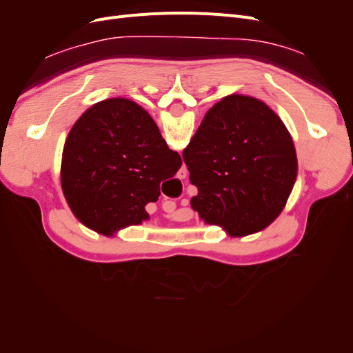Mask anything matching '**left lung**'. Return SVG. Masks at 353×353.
<instances>
[{"instance_id":"obj_1","label":"left lung","mask_w":353,"mask_h":353,"mask_svg":"<svg viewBox=\"0 0 353 353\" xmlns=\"http://www.w3.org/2000/svg\"><path fill=\"white\" fill-rule=\"evenodd\" d=\"M183 159L199 191L191 208L234 237L268 227L284 209L297 174L287 128L248 95H228L213 105Z\"/></svg>"}]
</instances>
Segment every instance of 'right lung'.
I'll list each match as a JSON object with an SVG mask.
<instances>
[{
    "mask_svg": "<svg viewBox=\"0 0 353 353\" xmlns=\"http://www.w3.org/2000/svg\"><path fill=\"white\" fill-rule=\"evenodd\" d=\"M181 165L150 114L131 100L110 99L94 104L70 130L61 188L74 216L110 234L148 219L145 205Z\"/></svg>",
    "mask_w": 353,
    "mask_h": 353,
    "instance_id": "right-lung-1",
    "label": "right lung"
}]
</instances>
